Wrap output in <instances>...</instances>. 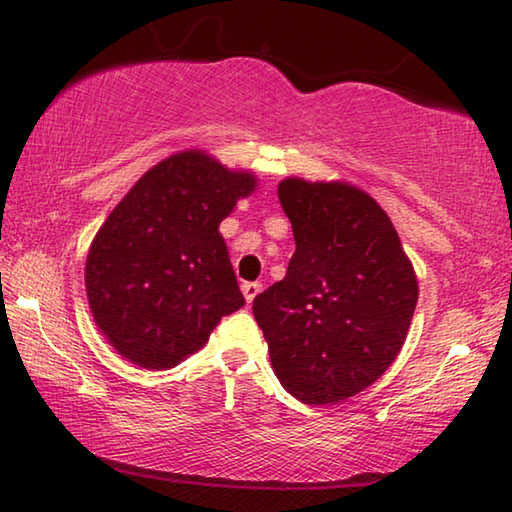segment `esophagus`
<instances>
[{
  "mask_svg": "<svg viewBox=\"0 0 512 512\" xmlns=\"http://www.w3.org/2000/svg\"><path fill=\"white\" fill-rule=\"evenodd\" d=\"M259 291H262V284H259V282H244V284H241V293H244L248 305L255 300Z\"/></svg>",
  "mask_w": 512,
  "mask_h": 512,
  "instance_id": "esophagus-1",
  "label": "esophagus"
}]
</instances>
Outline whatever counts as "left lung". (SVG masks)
Returning <instances> with one entry per match:
<instances>
[{
    "mask_svg": "<svg viewBox=\"0 0 512 512\" xmlns=\"http://www.w3.org/2000/svg\"><path fill=\"white\" fill-rule=\"evenodd\" d=\"M296 253L253 300L280 384L305 404H336L400 354L418 277L388 214L359 187L287 178L277 187Z\"/></svg>",
    "mask_w": 512,
    "mask_h": 512,
    "instance_id": "left-lung-1",
    "label": "left lung"
}]
</instances>
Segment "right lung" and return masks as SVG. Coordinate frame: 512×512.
<instances>
[{
	"label": "right lung",
	"mask_w": 512,
	"mask_h": 512,
	"mask_svg": "<svg viewBox=\"0 0 512 512\" xmlns=\"http://www.w3.org/2000/svg\"><path fill=\"white\" fill-rule=\"evenodd\" d=\"M255 187L250 171L183 151L121 198L85 262L94 323L121 357L146 370L178 366L246 305L219 223Z\"/></svg>",
	"instance_id": "add662e5"
}]
</instances>
